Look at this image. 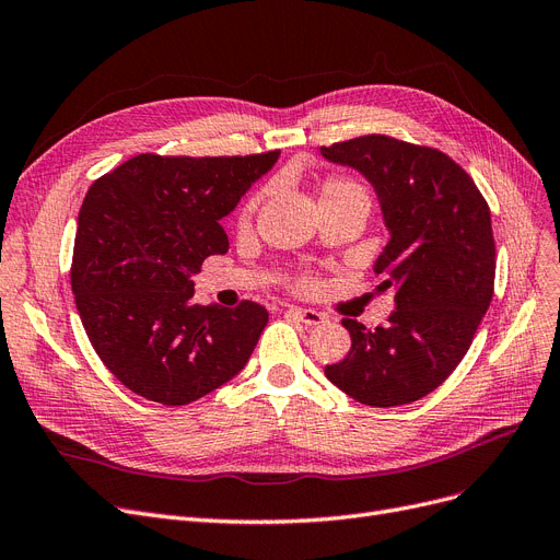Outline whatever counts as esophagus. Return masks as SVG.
I'll return each instance as SVG.
<instances>
[{
    "mask_svg": "<svg viewBox=\"0 0 560 560\" xmlns=\"http://www.w3.org/2000/svg\"><path fill=\"white\" fill-rule=\"evenodd\" d=\"M287 312H289V315H292V317H296L299 322L307 324V326H319V324H324V322H326V317L322 315V312H317V310H305V307H289Z\"/></svg>",
    "mask_w": 560,
    "mask_h": 560,
    "instance_id": "esophagus-1",
    "label": "esophagus"
}]
</instances>
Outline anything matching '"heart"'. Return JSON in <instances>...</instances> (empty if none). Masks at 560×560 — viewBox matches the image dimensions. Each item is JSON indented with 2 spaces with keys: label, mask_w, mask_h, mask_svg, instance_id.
I'll list each match as a JSON object with an SVG mask.
<instances>
[{
  "label": "heart",
  "mask_w": 560,
  "mask_h": 560,
  "mask_svg": "<svg viewBox=\"0 0 560 560\" xmlns=\"http://www.w3.org/2000/svg\"><path fill=\"white\" fill-rule=\"evenodd\" d=\"M261 197H264V190H257L248 199V202L243 205V209H241V220L243 222L248 220L250 213L259 207ZM319 202H322V207H328V205H361V207L370 209V192L361 182H355V178H351V176L330 174V176L324 178V184L319 188ZM296 287L310 289V287H315V280L303 276V278L296 280Z\"/></svg>",
  "instance_id": "obj_1"
}]
</instances>
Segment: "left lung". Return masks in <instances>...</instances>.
Masks as SVG:
<instances>
[{"mask_svg":"<svg viewBox=\"0 0 560 560\" xmlns=\"http://www.w3.org/2000/svg\"><path fill=\"white\" fill-rule=\"evenodd\" d=\"M363 172L382 202L390 241L376 259L378 292L393 289L386 326L342 319L351 349L326 365L328 382L368 407L430 395L459 365L494 296L497 245L489 207L448 153L390 136L322 147Z\"/></svg>","mask_w":560,"mask_h":560,"instance_id":"left-lung-1","label":"left lung"}]
</instances>
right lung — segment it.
<instances>
[{
	"mask_svg": "<svg viewBox=\"0 0 560 560\" xmlns=\"http://www.w3.org/2000/svg\"><path fill=\"white\" fill-rule=\"evenodd\" d=\"M278 155L140 153L89 188L71 289L89 342L128 390L182 407L248 363L266 307L199 305L190 276L209 255L228 253L218 220Z\"/></svg>",
	"mask_w": 560,
	"mask_h": 560,
	"instance_id": "right-lung-1",
	"label": "right lung"
}]
</instances>
